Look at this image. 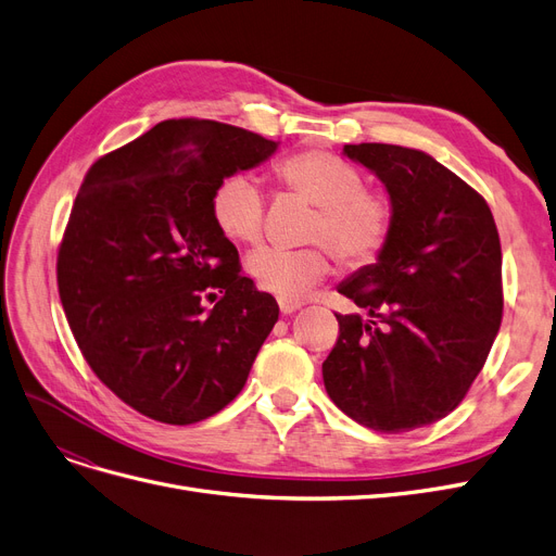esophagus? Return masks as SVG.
Masks as SVG:
<instances>
[{"instance_id": "1", "label": "esophagus", "mask_w": 556, "mask_h": 556, "mask_svg": "<svg viewBox=\"0 0 556 556\" xmlns=\"http://www.w3.org/2000/svg\"><path fill=\"white\" fill-rule=\"evenodd\" d=\"M278 307L282 315H292L296 309H301V301H292V299H278Z\"/></svg>"}]
</instances>
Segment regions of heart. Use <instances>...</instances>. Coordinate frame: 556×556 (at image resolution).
I'll list each match as a JSON object with an SVG mask.
<instances>
[{
	"mask_svg": "<svg viewBox=\"0 0 556 556\" xmlns=\"http://www.w3.org/2000/svg\"><path fill=\"white\" fill-rule=\"evenodd\" d=\"M278 185L317 207L305 239L307 249L255 251L247 269L262 292L299 299L319 285L338 260L349 269L374 264L394 230L390 195L365 187V175L328 150H303L276 166ZM212 218L235 243H257L264 230V195L249 173H232L212 193Z\"/></svg>",
	"mask_w": 556,
	"mask_h": 556,
	"instance_id": "b5f03b06",
	"label": "heart"
}]
</instances>
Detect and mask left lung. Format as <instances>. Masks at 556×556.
<instances>
[{"mask_svg":"<svg viewBox=\"0 0 556 556\" xmlns=\"http://www.w3.org/2000/svg\"><path fill=\"white\" fill-rule=\"evenodd\" d=\"M386 185L394 230L376 264L338 292L361 315H336L340 336L321 365L342 413L381 433L450 415L481 371L502 324V247L491 207L431 154L344 146Z\"/></svg>","mask_w":556,"mask_h":556,"instance_id":"1","label":"left lung"}]
</instances>
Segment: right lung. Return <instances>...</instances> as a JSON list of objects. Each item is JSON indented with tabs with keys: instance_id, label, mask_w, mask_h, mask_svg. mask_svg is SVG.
Returning a JSON list of instances; mask_svg holds the SVG:
<instances>
[{
	"instance_id": "obj_1",
	"label": "right lung",
	"mask_w": 556,
	"mask_h": 556,
	"mask_svg": "<svg viewBox=\"0 0 556 556\" xmlns=\"http://www.w3.org/2000/svg\"><path fill=\"white\" fill-rule=\"evenodd\" d=\"M276 148L226 123L164 121L84 177L56 257L63 313L88 367L150 419L226 408L278 321L210 207L226 175Z\"/></svg>"
}]
</instances>
